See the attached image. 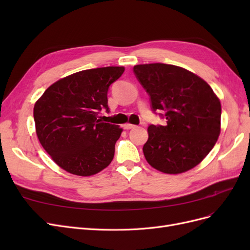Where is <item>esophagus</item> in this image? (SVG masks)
I'll use <instances>...</instances> for the list:
<instances>
[{
    "instance_id": "obj_1",
    "label": "esophagus",
    "mask_w": 250,
    "mask_h": 250,
    "mask_svg": "<svg viewBox=\"0 0 250 250\" xmlns=\"http://www.w3.org/2000/svg\"><path fill=\"white\" fill-rule=\"evenodd\" d=\"M123 127H124V129H126V130H129V129H132V128H134V127H135V125H132V124L127 123V124H124V125H123Z\"/></svg>"
}]
</instances>
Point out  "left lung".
Masks as SVG:
<instances>
[{
	"mask_svg": "<svg viewBox=\"0 0 250 250\" xmlns=\"http://www.w3.org/2000/svg\"><path fill=\"white\" fill-rule=\"evenodd\" d=\"M133 73L150 97L151 109L163 111L160 116L166 119L165 126L148 127L146 161L167 174L194 168L220 134V100L206 81L180 66L138 64Z\"/></svg>",
	"mask_w": 250,
	"mask_h": 250,
	"instance_id": "1",
	"label": "left lung"
}]
</instances>
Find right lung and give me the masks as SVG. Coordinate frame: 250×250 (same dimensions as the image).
Wrapping results in <instances>:
<instances>
[{
    "label": "right lung",
    "instance_id": "add662e5",
    "mask_svg": "<svg viewBox=\"0 0 250 250\" xmlns=\"http://www.w3.org/2000/svg\"><path fill=\"white\" fill-rule=\"evenodd\" d=\"M123 66L84 70L53 83L36 101L33 117L42 146L60 168L90 176L111 163L122 128L104 123L107 92Z\"/></svg>",
    "mask_w": 250,
    "mask_h": 250
}]
</instances>
